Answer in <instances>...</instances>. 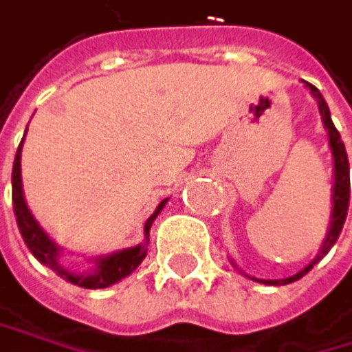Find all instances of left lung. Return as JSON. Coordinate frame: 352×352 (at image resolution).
I'll return each mask as SVG.
<instances>
[{
    "instance_id": "8db88e82",
    "label": "left lung",
    "mask_w": 352,
    "mask_h": 352,
    "mask_svg": "<svg viewBox=\"0 0 352 352\" xmlns=\"http://www.w3.org/2000/svg\"><path fill=\"white\" fill-rule=\"evenodd\" d=\"M306 86L313 92V97L317 99L319 103V111H321V120H323V126L327 129V137H329V147H331V156H333V192H331V221H329V228H327V236L321 245V251L317 253V258L310 262L306 268H302L298 274L289 276V278H283V280H260V278H253V280H260V283H266V285H287V283H294L298 278H302L310 268H313L323 255H327V251L333 247V243L338 241L342 232V226L346 221V211H349V200H351V177H349V156H346V150H344V143L340 139V133L336 131L333 122H331V116H329V107L325 103V99L321 97L319 88H315L313 84Z\"/></svg>"
}]
</instances>
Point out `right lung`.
<instances>
[{"label":"right lung","mask_w":352,"mask_h":352,"mask_svg":"<svg viewBox=\"0 0 352 352\" xmlns=\"http://www.w3.org/2000/svg\"><path fill=\"white\" fill-rule=\"evenodd\" d=\"M27 135V131H25ZM25 141V137H23ZM23 141L16 150L14 156V166H12V205H14V215H16V223L21 230V236L25 241V245L29 247V251L35 255L37 262H42L44 266H48L50 270H54L60 278L69 280L72 285L84 287V289H103L109 287L113 283L122 280L124 276H129L147 255V243H150V228L154 223V219L158 217V213L162 211V207L166 205L164 198L160 205L156 207V211L147 217L145 221V241L137 247H129L122 251H116L111 255H105V258H97L94 260V268L86 270V272H74V270H67L58 258H60V247L44 232L39 223L35 221V217L31 215L25 196H23V179H21V150H23Z\"/></svg>","instance_id":"1"}]
</instances>
